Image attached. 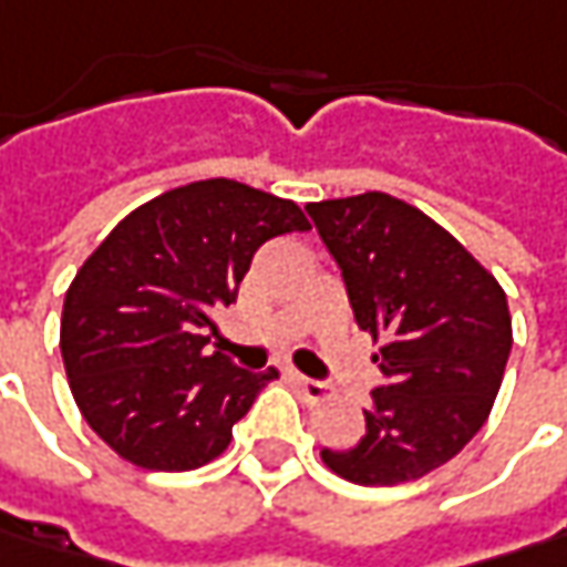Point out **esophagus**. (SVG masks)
I'll list each match as a JSON object with an SVG mask.
<instances>
[{"label":"esophagus","mask_w":567,"mask_h":567,"mask_svg":"<svg viewBox=\"0 0 567 567\" xmlns=\"http://www.w3.org/2000/svg\"><path fill=\"white\" fill-rule=\"evenodd\" d=\"M288 381L298 386V393H301L308 403H320V400H327V383L310 381V378H305V374H288Z\"/></svg>","instance_id":"1"}]
</instances>
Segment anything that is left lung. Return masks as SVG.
<instances>
[{"instance_id":"8db88e82","label":"left lung","mask_w":567,"mask_h":567,"mask_svg":"<svg viewBox=\"0 0 567 567\" xmlns=\"http://www.w3.org/2000/svg\"><path fill=\"white\" fill-rule=\"evenodd\" d=\"M310 218L342 269L361 330L381 342L383 381L364 434L320 451L355 485L429 476L485 425L511 355L505 288L451 231L386 193L310 203Z\"/></svg>"}]
</instances>
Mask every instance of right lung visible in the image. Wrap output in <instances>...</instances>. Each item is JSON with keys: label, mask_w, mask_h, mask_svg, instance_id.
<instances>
[{"label": "right lung", "mask_w": 567, "mask_h": 567, "mask_svg": "<svg viewBox=\"0 0 567 567\" xmlns=\"http://www.w3.org/2000/svg\"><path fill=\"white\" fill-rule=\"evenodd\" d=\"M298 203L212 177L133 209L65 291L60 349L91 431L138 470L186 473L231 444L276 371L212 349L215 310L235 305L272 237L308 231Z\"/></svg>", "instance_id": "right-lung-1"}]
</instances>
